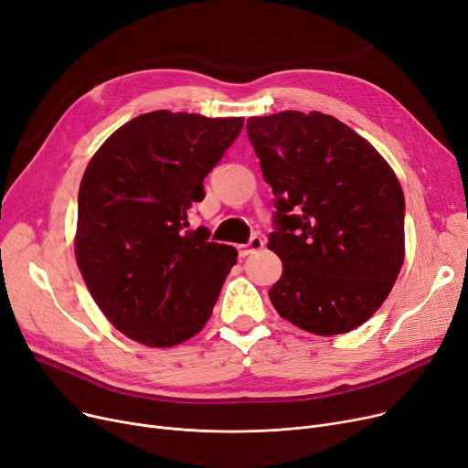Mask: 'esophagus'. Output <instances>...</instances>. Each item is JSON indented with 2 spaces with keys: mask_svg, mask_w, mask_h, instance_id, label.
<instances>
[{
  "mask_svg": "<svg viewBox=\"0 0 468 468\" xmlns=\"http://www.w3.org/2000/svg\"><path fill=\"white\" fill-rule=\"evenodd\" d=\"M262 248H264V239L261 236H253L250 239V243H246V246H239L238 251H239V257H248V255H251V253H255Z\"/></svg>",
  "mask_w": 468,
  "mask_h": 468,
  "instance_id": "obj_1",
  "label": "esophagus"
}]
</instances>
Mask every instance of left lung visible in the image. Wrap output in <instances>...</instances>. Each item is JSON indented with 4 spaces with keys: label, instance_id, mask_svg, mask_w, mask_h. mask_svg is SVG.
I'll return each instance as SVG.
<instances>
[{
    "label": "left lung",
    "instance_id": "1",
    "mask_svg": "<svg viewBox=\"0 0 468 468\" xmlns=\"http://www.w3.org/2000/svg\"><path fill=\"white\" fill-rule=\"evenodd\" d=\"M248 135L276 196L269 250L283 272L269 295L278 314L325 337L362 325L406 257L396 173L358 133L322 112L250 118Z\"/></svg>",
    "mask_w": 468,
    "mask_h": 468
}]
</instances>
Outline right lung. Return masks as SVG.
<instances>
[{"label":"right lung","instance_id":"right-lung-1","mask_svg":"<svg viewBox=\"0 0 468 468\" xmlns=\"http://www.w3.org/2000/svg\"><path fill=\"white\" fill-rule=\"evenodd\" d=\"M243 118L155 112L133 118L87 164L74 251L89 293L129 339L181 345L211 316L238 251L186 230L204 179Z\"/></svg>","mask_w":468,"mask_h":468}]
</instances>
